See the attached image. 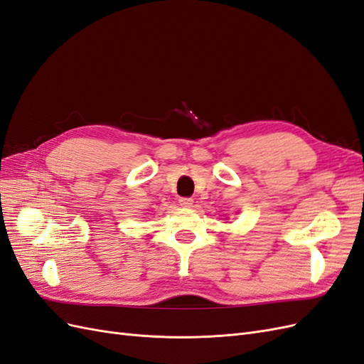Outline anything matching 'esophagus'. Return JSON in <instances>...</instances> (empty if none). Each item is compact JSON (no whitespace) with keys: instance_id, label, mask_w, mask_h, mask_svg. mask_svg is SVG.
<instances>
[{"instance_id":"obj_1","label":"esophagus","mask_w":364,"mask_h":364,"mask_svg":"<svg viewBox=\"0 0 364 364\" xmlns=\"http://www.w3.org/2000/svg\"><path fill=\"white\" fill-rule=\"evenodd\" d=\"M179 203H181V206H183V208H191L194 202H193L191 197H182V199L179 200Z\"/></svg>"}]
</instances>
